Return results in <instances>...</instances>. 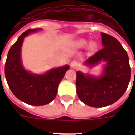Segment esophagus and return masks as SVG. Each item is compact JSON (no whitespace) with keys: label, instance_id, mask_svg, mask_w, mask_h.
I'll return each mask as SVG.
<instances>
[{"label":"esophagus","instance_id":"esophagus-1","mask_svg":"<svg viewBox=\"0 0 135 135\" xmlns=\"http://www.w3.org/2000/svg\"><path fill=\"white\" fill-rule=\"evenodd\" d=\"M71 67L73 68V69H75V68L77 67V66H78V64H77V62L76 61H72L71 62Z\"/></svg>","mask_w":135,"mask_h":135}]
</instances>
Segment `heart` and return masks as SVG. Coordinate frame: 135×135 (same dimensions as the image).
I'll return each instance as SVG.
<instances>
[{
    "mask_svg": "<svg viewBox=\"0 0 135 135\" xmlns=\"http://www.w3.org/2000/svg\"><path fill=\"white\" fill-rule=\"evenodd\" d=\"M88 41L87 40H77L76 42H75V46L77 47H85L87 45H88ZM92 46H93V44L91 45Z\"/></svg>",
    "mask_w": 135,
    "mask_h": 135,
    "instance_id": "1",
    "label": "heart"
}]
</instances>
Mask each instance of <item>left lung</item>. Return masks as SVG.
Returning <instances> with one entry per match:
<instances>
[{"label": "left lung", "instance_id": "obj_1", "mask_svg": "<svg viewBox=\"0 0 135 135\" xmlns=\"http://www.w3.org/2000/svg\"><path fill=\"white\" fill-rule=\"evenodd\" d=\"M103 47L85 61L93 67L105 63L99 76L76 71V87L79 98L91 107H105L113 104L124 95L131 76L129 57L115 37L101 32Z\"/></svg>", "mask_w": 135, "mask_h": 135}]
</instances>
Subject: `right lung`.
Segmentation results:
<instances>
[{"label": "right lung", "mask_w": 135, "mask_h": 135, "mask_svg": "<svg viewBox=\"0 0 135 135\" xmlns=\"http://www.w3.org/2000/svg\"><path fill=\"white\" fill-rule=\"evenodd\" d=\"M41 29H30L19 36L11 47L5 64L6 79L13 95L25 103L38 106L47 104L56 98L59 83L70 68L66 65L42 74H36L25 69L21 56L22 43L25 37Z\"/></svg>", "instance_id": "obj_1"}]
</instances>
